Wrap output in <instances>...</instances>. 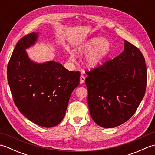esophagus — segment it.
Returning a JSON list of instances; mask_svg holds the SVG:
<instances>
[{
    "mask_svg": "<svg viewBox=\"0 0 155 155\" xmlns=\"http://www.w3.org/2000/svg\"><path fill=\"white\" fill-rule=\"evenodd\" d=\"M84 81H85V77H84L83 75H81V77H80V83H81V84L84 83Z\"/></svg>",
    "mask_w": 155,
    "mask_h": 155,
    "instance_id": "1",
    "label": "esophagus"
}]
</instances>
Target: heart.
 Wrapping results in <instances>:
<instances>
[{
    "label": "heart",
    "instance_id": "obj_1",
    "mask_svg": "<svg viewBox=\"0 0 155 155\" xmlns=\"http://www.w3.org/2000/svg\"><path fill=\"white\" fill-rule=\"evenodd\" d=\"M111 51V43L107 38L96 37L90 38L81 45L77 49V54L83 55L88 53L86 58L85 63L88 67H96L101 64L108 55ZM75 57L73 54H71L69 60L74 62Z\"/></svg>",
    "mask_w": 155,
    "mask_h": 155
}]
</instances>
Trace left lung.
<instances>
[{"label": "left lung", "mask_w": 155, "mask_h": 155, "mask_svg": "<svg viewBox=\"0 0 155 155\" xmlns=\"http://www.w3.org/2000/svg\"><path fill=\"white\" fill-rule=\"evenodd\" d=\"M124 42L120 54L86 72L91 117L104 128H114L127 121L145 93V60L135 46Z\"/></svg>", "instance_id": "left-lung-1"}]
</instances>
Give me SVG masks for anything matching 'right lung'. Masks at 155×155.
<instances>
[{"label":"right lung","instance_id":"obj_1","mask_svg":"<svg viewBox=\"0 0 155 155\" xmlns=\"http://www.w3.org/2000/svg\"><path fill=\"white\" fill-rule=\"evenodd\" d=\"M38 32L20 39L10 58L7 79L16 107L32 123L51 128L63 119L80 72L69 71L53 61L37 63L25 49L34 45Z\"/></svg>","mask_w":155,"mask_h":155}]
</instances>
